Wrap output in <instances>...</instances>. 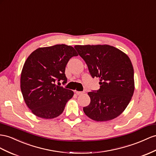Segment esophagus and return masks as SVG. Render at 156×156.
Segmentation results:
<instances>
[{
  "label": "esophagus",
  "instance_id": "esophagus-1",
  "mask_svg": "<svg viewBox=\"0 0 156 156\" xmlns=\"http://www.w3.org/2000/svg\"><path fill=\"white\" fill-rule=\"evenodd\" d=\"M75 93L76 94L78 95H82L85 93V91H75Z\"/></svg>",
  "mask_w": 156,
  "mask_h": 156
}]
</instances>
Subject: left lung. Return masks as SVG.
Segmentation results:
<instances>
[{"instance_id": "left-lung-1", "label": "left lung", "mask_w": 156, "mask_h": 156, "mask_svg": "<svg viewBox=\"0 0 156 156\" xmlns=\"http://www.w3.org/2000/svg\"><path fill=\"white\" fill-rule=\"evenodd\" d=\"M93 78H99L100 89L87 93L90 103L83 108L95 121H107L119 116L130 101L134 91V69L130 58L109 45H75Z\"/></svg>"}]
</instances>
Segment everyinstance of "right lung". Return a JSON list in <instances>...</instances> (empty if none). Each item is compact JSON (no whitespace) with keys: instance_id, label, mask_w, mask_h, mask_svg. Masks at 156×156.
I'll list each match as a JSON object with an SVG mask.
<instances>
[{"instance_id":"obj_1","label":"right lung","mask_w":156,"mask_h":156,"mask_svg":"<svg viewBox=\"0 0 156 156\" xmlns=\"http://www.w3.org/2000/svg\"><path fill=\"white\" fill-rule=\"evenodd\" d=\"M78 55L74 47L61 44L39 47L27 58L21 73L20 88L26 105L35 116L51 119L62 114L74 92L56 86L55 81L66 83V64Z\"/></svg>"}]
</instances>
